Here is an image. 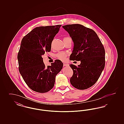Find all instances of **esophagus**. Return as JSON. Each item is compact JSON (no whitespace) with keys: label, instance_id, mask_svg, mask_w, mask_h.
I'll list each match as a JSON object with an SVG mask.
<instances>
[{"label":"esophagus","instance_id":"1","mask_svg":"<svg viewBox=\"0 0 124 124\" xmlns=\"http://www.w3.org/2000/svg\"><path fill=\"white\" fill-rule=\"evenodd\" d=\"M63 65H64V66H68L69 65V64H67V63H64L63 64Z\"/></svg>","mask_w":124,"mask_h":124}]
</instances>
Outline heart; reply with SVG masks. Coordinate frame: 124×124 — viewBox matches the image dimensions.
<instances>
[{"instance_id": "heart-1", "label": "heart", "mask_w": 124, "mask_h": 124, "mask_svg": "<svg viewBox=\"0 0 124 124\" xmlns=\"http://www.w3.org/2000/svg\"><path fill=\"white\" fill-rule=\"evenodd\" d=\"M69 39H71V38H70L69 37H65L64 38L63 40L65 41V40H67ZM66 56H67V53H64V52H60L59 53H58L57 55V57L59 59H60L62 61L65 60V59H66Z\"/></svg>"}]
</instances>
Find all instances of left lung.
<instances>
[{
  "label": "left lung",
  "mask_w": 124,
  "mask_h": 124,
  "mask_svg": "<svg viewBox=\"0 0 124 124\" xmlns=\"http://www.w3.org/2000/svg\"><path fill=\"white\" fill-rule=\"evenodd\" d=\"M73 42L71 60L80 61L78 66L69 65L73 74L71 85L76 88H89L96 82L105 65V51L97 33L93 30L79 24L64 25Z\"/></svg>",
  "instance_id": "1"
}]
</instances>
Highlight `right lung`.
Segmentation results:
<instances>
[{
    "mask_svg": "<svg viewBox=\"0 0 124 124\" xmlns=\"http://www.w3.org/2000/svg\"><path fill=\"white\" fill-rule=\"evenodd\" d=\"M61 26L36 27L21 41L18 54L19 71L30 88L36 92L45 93L53 88L55 77L63 68L59 59L46 66L42 57L51 51L52 42Z\"/></svg>",
    "mask_w": 124,
    "mask_h": 124,
    "instance_id": "1",
    "label": "right lung"
}]
</instances>
